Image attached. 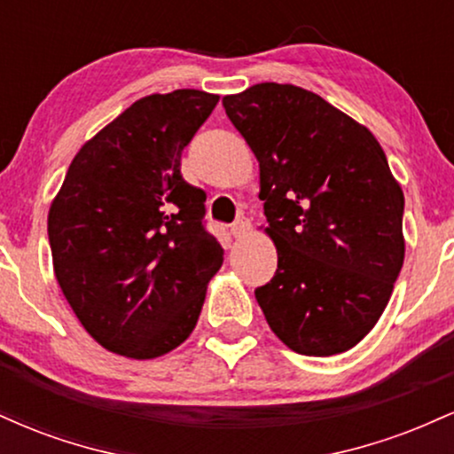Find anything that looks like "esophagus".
I'll use <instances>...</instances> for the list:
<instances>
[{"label": "esophagus", "instance_id": "obj_1", "mask_svg": "<svg viewBox=\"0 0 454 454\" xmlns=\"http://www.w3.org/2000/svg\"><path fill=\"white\" fill-rule=\"evenodd\" d=\"M247 231H249V220H247V217H239V220L231 226L232 237H243V234L247 232Z\"/></svg>", "mask_w": 454, "mask_h": 454}]
</instances>
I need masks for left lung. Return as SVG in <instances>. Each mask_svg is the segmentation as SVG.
<instances>
[{
	"instance_id": "8db88e82",
	"label": "left lung",
	"mask_w": 454,
	"mask_h": 454,
	"mask_svg": "<svg viewBox=\"0 0 454 454\" xmlns=\"http://www.w3.org/2000/svg\"><path fill=\"white\" fill-rule=\"evenodd\" d=\"M260 164L278 270L256 288L270 331L305 356L376 326L403 264V192L367 128L314 91L260 82L222 100Z\"/></svg>"
}]
</instances>
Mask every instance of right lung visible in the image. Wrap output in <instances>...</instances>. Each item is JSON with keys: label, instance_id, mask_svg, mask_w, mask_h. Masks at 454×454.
<instances>
[{"label": "right lung", "instance_id": "obj_1", "mask_svg": "<svg viewBox=\"0 0 454 454\" xmlns=\"http://www.w3.org/2000/svg\"><path fill=\"white\" fill-rule=\"evenodd\" d=\"M220 96L140 98L82 145L49 211L61 293L100 346L155 358L194 331L223 249L207 231L200 187L181 151Z\"/></svg>", "mask_w": 454, "mask_h": 454}]
</instances>
